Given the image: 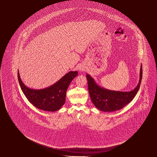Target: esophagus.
<instances>
[{
    "mask_svg": "<svg viewBox=\"0 0 157 157\" xmlns=\"http://www.w3.org/2000/svg\"><path fill=\"white\" fill-rule=\"evenodd\" d=\"M78 70L79 71V72H84V71H86V68H85V67H84V66L81 64L78 67Z\"/></svg>",
    "mask_w": 157,
    "mask_h": 157,
    "instance_id": "1",
    "label": "esophagus"
}]
</instances>
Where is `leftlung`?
Here are the masks:
<instances>
[{
  "label": "left lung",
  "instance_id": "8db88e82",
  "mask_svg": "<svg viewBox=\"0 0 157 157\" xmlns=\"http://www.w3.org/2000/svg\"><path fill=\"white\" fill-rule=\"evenodd\" d=\"M140 73L139 83L130 91H114L101 87L90 75L86 74L88 90L93 104L100 111L106 112L118 111L123 108L133 100L139 90L142 77V64Z\"/></svg>",
  "mask_w": 157,
  "mask_h": 157
}]
</instances>
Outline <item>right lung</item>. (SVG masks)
<instances>
[{"instance_id": "1", "label": "right lung", "mask_w": 157, "mask_h": 157, "mask_svg": "<svg viewBox=\"0 0 157 157\" xmlns=\"http://www.w3.org/2000/svg\"><path fill=\"white\" fill-rule=\"evenodd\" d=\"M18 82L28 100L39 109L55 112L61 109L66 101L67 89L78 72L70 71L53 85L42 89H33L26 86L20 78L18 70Z\"/></svg>"}]
</instances>
